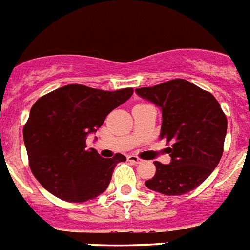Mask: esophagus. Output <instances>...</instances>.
Segmentation results:
<instances>
[{"instance_id":"1","label":"esophagus","mask_w":250,"mask_h":250,"mask_svg":"<svg viewBox=\"0 0 250 250\" xmlns=\"http://www.w3.org/2000/svg\"><path fill=\"white\" fill-rule=\"evenodd\" d=\"M127 161L131 162V163L134 164H139L142 163V159H140L139 157H136V155H127Z\"/></svg>"}]
</instances>
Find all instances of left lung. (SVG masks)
<instances>
[{"label":"left lung","instance_id":"left-lung-1","mask_svg":"<svg viewBox=\"0 0 250 250\" xmlns=\"http://www.w3.org/2000/svg\"><path fill=\"white\" fill-rule=\"evenodd\" d=\"M135 92L161 107V139L170 144L166 153L172 161L154 162L157 172L146 186L167 196L195 189L212 173L223 155L228 120L220 104L210 92L181 78L136 88Z\"/></svg>","mask_w":250,"mask_h":250}]
</instances>
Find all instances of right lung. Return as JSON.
Instances as JSON below:
<instances>
[{"label": "right lung", "mask_w": 250, "mask_h": 250, "mask_svg": "<svg viewBox=\"0 0 250 250\" xmlns=\"http://www.w3.org/2000/svg\"><path fill=\"white\" fill-rule=\"evenodd\" d=\"M133 92L68 84L34 104L23 142L30 169L46 191L68 202L88 201L106 191L114 168L126 158L117 153L104 159L95 149L86 150V138Z\"/></svg>", "instance_id": "right-lung-1"}]
</instances>
